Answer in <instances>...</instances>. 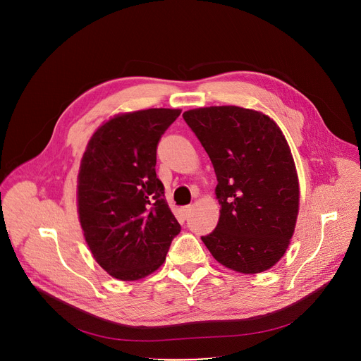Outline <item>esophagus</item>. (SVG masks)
I'll use <instances>...</instances> for the list:
<instances>
[{
	"label": "esophagus",
	"instance_id": "34e87169",
	"mask_svg": "<svg viewBox=\"0 0 361 361\" xmlns=\"http://www.w3.org/2000/svg\"><path fill=\"white\" fill-rule=\"evenodd\" d=\"M192 212H193V206H192V204H188V206L181 207V215H183L185 219L192 215Z\"/></svg>",
	"mask_w": 361,
	"mask_h": 361
}]
</instances>
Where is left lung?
Instances as JSON below:
<instances>
[{"mask_svg":"<svg viewBox=\"0 0 361 361\" xmlns=\"http://www.w3.org/2000/svg\"><path fill=\"white\" fill-rule=\"evenodd\" d=\"M183 118L209 155L221 215L202 241L241 274L272 268L288 249L298 214V180L288 143L262 112L240 106L185 111Z\"/></svg>","mask_w":361,"mask_h":361,"instance_id":"1","label":"left lung"}]
</instances>
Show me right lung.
<instances>
[{"label":"right lung","mask_w":361,"mask_h":361,"mask_svg":"<svg viewBox=\"0 0 361 361\" xmlns=\"http://www.w3.org/2000/svg\"><path fill=\"white\" fill-rule=\"evenodd\" d=\"M180 109L123 114L99 127L82 159L79 218L101 268L121 281L157 271L181 226L157 177V147Z\"/></svg>","instance_id":"obj_1"}]
</instances>
